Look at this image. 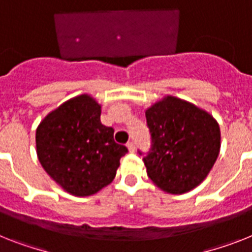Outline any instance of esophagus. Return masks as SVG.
<instances>
[{"mask_svg":"<svg viewBox=\"0 0 252 252\" xmlns=\"http://www.w3.org/2000/svg\"><path fill=\"white\" fill-rule=\"evenodd\" d=\"M127 148H128V152H130V153H134V152H135V143H134V141H128Z\"/></svg>","mask_w":252,"mask_h":252,"instance_id":"esophagus-1","label":"esophagus"}]
</instances>
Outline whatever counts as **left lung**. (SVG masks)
<instances>
[{
  "instance_id": "8db88e82",
  "label": "left lung",
  "mask_w": 252,
  "mask_h": 252,
  "mask_svg": "<svg viewBox=\"0 0 252 252\" xmlns=\"http://www.w3.org/2000/svg\"><path fill=\"white\" fill-rule=\"evenodd\" d=\"M145 117L152 147L143 161L149 179L171 194L199 186L220 152V128L215 118L170 95L148 108Z\"/></svg>"
}]
</instances>
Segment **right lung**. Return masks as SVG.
Instances as JSON below:
<instances>
[{"label":"right lung","instance_id":"obj_1","mask_svg":"<svg viewBox=\"0 0 252 252\" xmlns=\"http://www.w3.org/2000/svg\"><path fill=\"white\" fill-rule=\"evenodd\" d=\"M100 113V104L82 94L50 112L36 130L39 163L73 196H91L111 184L127 153L114 141L113 128L101 124Z\"/></svg>","mask_w":252,"mask_h":252}]
</instances>
